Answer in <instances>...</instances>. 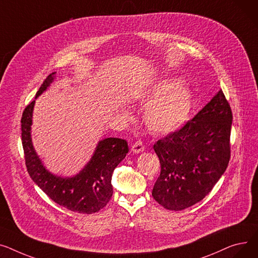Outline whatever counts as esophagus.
<instances>
[{"label":"esophagus","instance_id":"34e87169","mask_svg":"<svg viewBox=\"0 0 258 258\" xmlns=\"http://www.w3.org/2000/svg\"><path fill=\"white\" fill-rule=\"evenodd\" d=\"M131 151L133 153H142L145 151V145L143 144V142L138 141L135 144L132 145L131 147Z\"/></svg>","mask_w":258,"mask_h":258}]
</instances>
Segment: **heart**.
I'll return each instance as SVG.
<instances>
[{"mask_svg": "<svg viewBox=\"0 0 258 258\" xmlns=\"http://www.w3.org/2000/svg\"><path fill=\"white\" fill-rule=\"evenodd\" d=\"M179 78H166L144 90L139 96L148 105L144 112L147 128L154 134L166 135L184 126L195 105L192 90ZM128 115V111H124Z\"/></svg>", "mask_w": 258, "mask_h": 258, "instance_id": "b5f03b06", "label": "heart"}]
</instances>
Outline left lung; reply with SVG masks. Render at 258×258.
Segmentation results:
<instances>
[{
  "label": "left lung",
  "mask_w": 258,
  "mask_h": 258,
  "mask_svg": "<svg viewBox=\"0 0 258 258\" xmlns=\"http://www.w3.org/2000/svg\"><path fill=\"white\" fill-rule=\"evenodd\" d=\"M232 112L222 90L178 131L154 145L160 175L153 198L169 210L200 202L228 166Z\"/></svg>",
  "instance_id": "obj_1"
}]
</instances>
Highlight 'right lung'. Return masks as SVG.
I'll return each instance as SVG.
<instances>
[{"label":"right lung","mask_w":258,"mask_h":258,"mask_svg":"<svg viewBox=\"0 0 258 258\" xmlns=\"http://www.w3.org/2000/svg\"><path fill=\"white\" fill-rule=\"evenodd\" d=\"M56 72L43 81L35 96L37 99L54 81ZM35 100L25 108L21 119L22 144L27 171L34 182L55 203L79 214H94L106 206L113 194L111 177L117 164L128 153L125 140L107 138L100 141L94 155L84 168L73 177H61L49 172L35 152L31 126Z\"/></svg>","instance_id":"obj_1"}]
</instances>
